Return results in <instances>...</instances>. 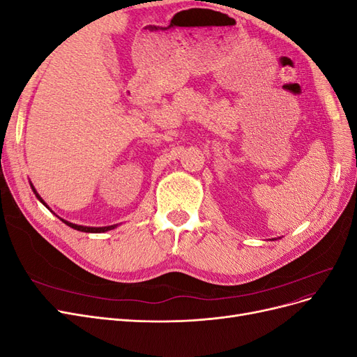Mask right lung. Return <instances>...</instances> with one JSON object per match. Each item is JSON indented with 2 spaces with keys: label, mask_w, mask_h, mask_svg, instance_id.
Here are the masks:
<instances>
[{
  "label": "right lung",
  "mask_w": 357,
  "mask_h": 357,
  "mask_svg": "<svg viewBox=\"0 0 357 357\" xmlns=\"http://www.w3.org/2000/svg\"><path fill=\"white\" fill-rule=\"evenodd\" d=\"M32 190L36 192V189L32 188ZM36 195H37V198L41 201V198H40V195L38 193L36 192ZM43 202V201H41ZM45 204V202H43ZM63 223L66 225H68L70 228H73V229H77V231H82V232H93V234H100V232H105V231H110V229H113L114 226H105V228H88V226H80V225H74V223H70V222H67V220H62Z\"/></svg>",
  "instance_id": "obj_1"
}]
</instances>
